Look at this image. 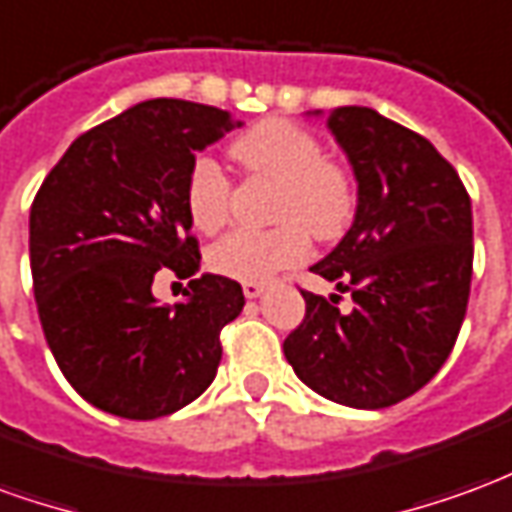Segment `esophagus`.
Instances as JSON below:
<instances>
[{"label":"esophagus","mask_w":512,"mask_h":512,"mask_svg":"<svg viewBox=\"0 0 512 512\" xmlns=\"http://www.w3.org/2000/svg\"><path fill=\"white\" fill-rule=\"evenodd\" d=\"M263 293V282H244V296L246 299H257Z\"/></svg>","instance_id":"34e87169"}]
</instances>
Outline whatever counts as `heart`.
I'll use <instances>...</instances> for the list:
<instances>
[{"label":"heart","instance_id":"1","mask_svg":"<svg viewBox=\"0 0 512 512\" xmlns=\"http://www.w3.org/2000/svg\"><path fill=\"white\" fill-rule=\"evenodd\" d=\"M230 153L246 178L277 183L266 233L235 230L213 246L208 263L216 274L263 282L299 266L310 252V234L332 241L343 233L356 205L351 172L323 156L318 136L290 120H263L238 136ZM233 183L213 158H197L186 180V211L200 233H216L230 219Z\"/></svg>","mask_w":512,"mask_h":512}]
</instances>
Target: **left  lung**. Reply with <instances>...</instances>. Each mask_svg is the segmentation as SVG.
<instances>
[{"label":"left lung","instance_id":"obj_1","mask_svg":"<svg viewBox=\"0 0 512 512\" xmlns=\"http://www.w3.org/2000/svg\"><path fill=\"white\" fill-rule=\"evenodd\" d=\"M326 123L359 180L356 219L312 271L351 293L304 296L285 359L318 395L351 408L395 406L436 376L461 332L472 288V200L425 136L367 106Z\"/></svg>","mask_w":512,"mask_h":512}]
</instances>
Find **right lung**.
Returning <instances> with one entry per match:
<instances>
[{
	"mask_svg": "<svg viewBox=\"0 0 512 512\" xmlns=\"http://www.w3.org/2000/svg\"><path fill=\"white\" fill-rule=\"evenodd\" d=\"M241 123L216 106L153 98L84 131L29 211V266L62 376L101 411L158 419L211 386L219 334L244 310L230 277L189 279L175 310L153 279L200 266L186 180L194 153Z\"/></svg>",
	"mask_w": 512,
	"mask_h": 512,
	"instance_id": "add662e5",
	"label": "right lung"
}]
</instances>
